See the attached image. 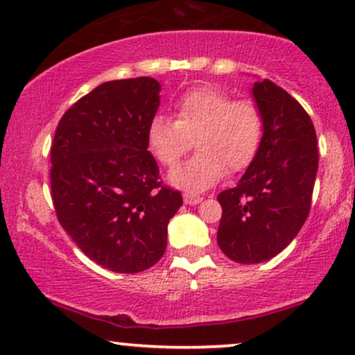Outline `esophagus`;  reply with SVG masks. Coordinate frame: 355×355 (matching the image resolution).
Here are the masks:
<instances>
[{"mask_svg": "<svg viewBox=\"0 0 355 355\" xmlns=\"http://www.w3.org/2000/svg\"><path fill=\"white\" fill-rule=\"evenodd\" d=\"M202 202L200 196H194V194H184V204L187 205H197Z\"/></svg>", "mask_w": 355, "mask_h": 355, "instance_id": "34e87169", "label": "esophagus"}]
</instances>
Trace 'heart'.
<instances>
[{
    "instance_id": "heart-1",
    "label": "heart",
    "mask_w": 355,
    "mask_h": 355,
    "mask_svg": "<svg viewBox=\"0 0 355 355\" xmlns=\"http://www.w3.org/2000/svg\"><path fill=\"white\" fill-rule=\"evenodd\" d=\"M176 121L155 116L146 128L151 155L164 168H173L191 150L197 155L169 174V182L187 192L215 186L225 173H239L254 159L261 145L262 116L250 99L233 101L217 86L191 89L174 104Z\"/></svg>"
}]
</instances>
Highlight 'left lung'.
<instances>
[{"mask_svg": "<svg viewBox=\"0 0 355 355\" xmlns=\"http://www.w3.org/2000/svg\"><path fill=\"white\" fill-rule=\"evenodd\" d=\"M262 116L257 155L233 189L220 192L217 243L239 264L269 261L297 236L310 214L318 171L316 132L306 110L272 81H256Z\"/></svg>", "mask_w": 355, "mask_h": 355, "instance_id": "8db88e82", "label": "left lung"}]
</instances>
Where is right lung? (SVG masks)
I'll return each instance as SVG.
<instances>
[{"mask_svg": "<svg viewBox=\"0 0 355 355\" xmlns=\"http://www.w3.org/2000/svg\"><path fill=\"white\" fill-rule=\"evenodd\" d=\"M159 91L148 76L103 83L63 114L55 132L50 186L58 222L112 272L155 266L182 205L181 194L161 184L146 144Z\"/></svg>", "mask_w": 355, "mask_h": 355, "instance_id": "obj_1", "label": "right lung"}]
</instances>
